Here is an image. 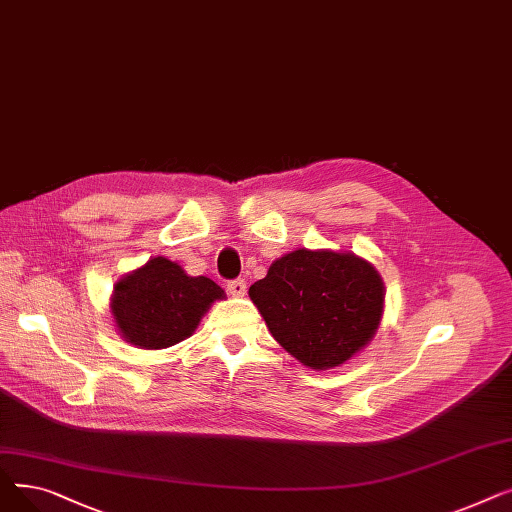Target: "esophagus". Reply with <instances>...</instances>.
Wrapping results in <instances>:
<instances>
[{"label": "esophagus", "instance_id": "esophagus-1", "mask_svg": "<svg viewBox=\"0 0 512 512\" xmlns=\"http://www.w3.org/2000/svg\"><path fill=\"white\" fill-rule=\"evenodd\" d=\"M228 292L232 294V297H245L247 294V282L245 280H232L228 282Z\"/></svg>", "mask_w": 512, "mask_h": 512}]
</instances>
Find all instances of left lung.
<instances>
[{
  "label": "left lung",
  "mask_w": 512,
  "mask_h": 512,
  "mask_svg": "<svg viewBox=\"0 0 512 512\" xmlns=\"http://www.w3.org/2000/svg\"><path fill=\"white\" fill-rule=\"evenodd\" d=\"M384 280L373 263L330 249H297L276 259L249 297L278 344L311 369L355 357L380 328Z\"/></svg>",
  "instance_id": "1"
}]
</instances>
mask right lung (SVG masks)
Segmentation results:
<instances>
[{
	"instance_id": "obj_1",
	"label": "right lung",
	"mask_w": 512,
	"mask_h": 512,
	"mask_svg": "<svg viewBox=\"0 0 512 512\" xmlns=\"http://www.w3.org/2000/svg\"><path fill=\"white\" fill-rule=\"evenodd\" d=\"M224 299L213 280L188 276L182 265L157 255L114 284L110 313L128 344L159 351L193 336L209 307Z\"/></svg>"
}]
</instances>
